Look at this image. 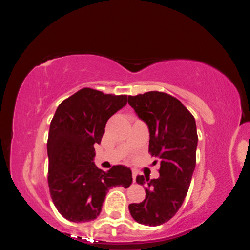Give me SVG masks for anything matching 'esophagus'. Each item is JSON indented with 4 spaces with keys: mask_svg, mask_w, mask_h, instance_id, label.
Returning a JSON list of instances; mask_svg holds the SVG:
<instances>
[{
    "mask_svg": "<svg viewBox=\"0 0 250 250\" xmlns=\"http://www.w3.org/2000/svg\"><path fill=\"white\" fill-rule=\"evenodd\" d=\"M137 175H138V173L135 171H132V178H133L134 183H135V179H137Z\"/></svg>",
    "mask_w": 250,
    "mask_h": 250,
    "instance_id": "esophagus-1",
    "label": "esophagus"
}]
</instances>
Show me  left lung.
<instances>
[{
    "mask_svg": "<svg viewBox=\"0 0 250 250\" xmlns=\"http://www.w3.org/2000/svg\"><path fill=\"white\" fill-rule=\"evenodd\" d=\"M128 103L148 126L149 151L161 165L158 178L137 177L146 186V198L128 208L138 223L157 226L177 213L190 188L198 144L196 122L183 103L165 93L129 96Z\"/></svg>",
    "mask_w": 250,
    "mask_h": 250,
    "instance_id": "8db88e82",
    "label": "left lung"
}]
</instances>
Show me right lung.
<instances>
[{"mask_svg": "<svg viewBox=\"0 0 250 250\" xmlns=\"http://www.w3.org/2000/svg\"><path fill=\"white\" fill-rule=\"evenodd\" d=\"M126 104L127 96L82 88L57 107L47 144L48 184L53 203L66 220H94L109 188L132 184L128 167L118 165L104 172L94 162V145L101 143L106 122Z\"/></svg>", "mask_w": 250, "mask_h": 250, "instance_id": "obj_1", "label": "right lung"}]
</instances>
